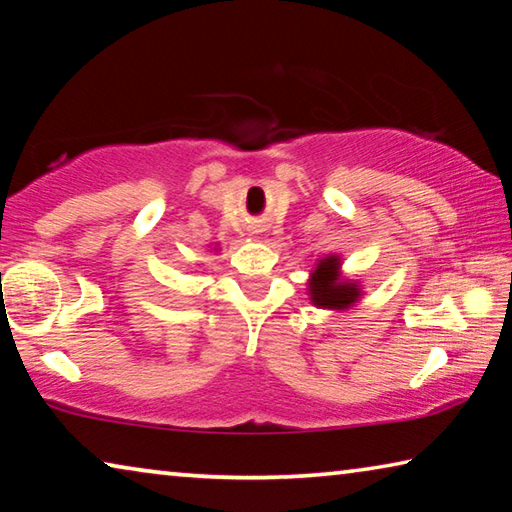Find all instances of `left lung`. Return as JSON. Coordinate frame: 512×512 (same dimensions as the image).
I'll return each instance as SVG.
<instances>
[{
    "mask_svg": "<svg viewBox=\"0 0 512 512\" xmlns=\"http://www.w3.org/2000/svg\"><path fill=\"white\" fill-rule=\"evenodd\" d=\"M339 266H341V259L336 255L320 259L316 264V271L311 273V280H309L311 302H314L316 307L348 309L357 302L361 291L354 282L339 280Z\"/></svg>",
    "mask_w": 512,
    "mask_h": 512,
    "instance_id": "obj_1",
    "label": "left lung"
}]
</instances>
